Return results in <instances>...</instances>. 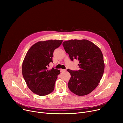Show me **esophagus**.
<instances>
[{"instance_id":"1","label":"esophagus","mask_w":123,"mask_h":123,"mask_svg":"<svg viewBox=\"0 0 123 123\" xmlns=\"http://www.w3.org/2000/svg\"><path fill=\"white\" fill-rule=\"evenodd\" d=\"M66 71V70H65V69H60V71H61V72H65Z\"/></svg>"}]
</instances>
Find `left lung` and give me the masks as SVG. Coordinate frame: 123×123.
Returning <instances> with one entry per match:
<instances>
[{"label":"left lung","instance_id":"left-lung-1","mask_svg":"<svg viewBox=\"0 0 123 123\" xmlns=\"http://www.w3.org/2000/svg\"><path fill=\"white\" fill-rule=\"evenodd\" d=\"M70 59L78 60L79 69H68L71 75L68 86L72 92L84 96L98 86L104 71V58L100 49L87 40H70L63 43Z\"/></svg>","mask_w":123,"mask_h":123}]
</instances>
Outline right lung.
<instances>
[{
  "instance_id": "obj_1",
  "label": "right lung",
  "mask_w": 123,
  "mask_h": 123,
  "mask_svg": "<svg viewBox=\"0 0 123 123\" xmlns=\"http://www.w3.org/2000/svg\"><path fill=\"white\" fill-rule=\"evenodd\" d=\"M63 40L39 41L30 48L22 63V73L31 91L39 96L47 95L53 91L59 70L48 69L55 49Z\"/></svg>"
}]
</instances>
